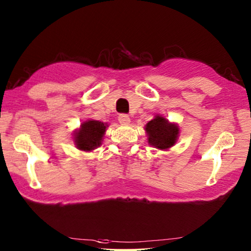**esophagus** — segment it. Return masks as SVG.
Instances as JSON below:
<instances>
[{
	"instance_id": "obj_1",
	"label": "esophagus",
	"mask_w": 251,
	"mask_h": 251,
	"mask_svg": "<svg viewBox=\"0 0 251 251\" xmlns=\"http://www.w3.org/2000/svg\"><path fill=\"white\" fill-rule=\"evenodd\" d=\"M118 122L123 125H127L129 124L130 118L128 117V115H126V114H120V115H118Z\"/></svg>"
}]
</instances>
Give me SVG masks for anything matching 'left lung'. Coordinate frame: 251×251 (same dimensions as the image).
Here are the masks:
<instances>
[{"mask_svg":"<svg viewBox=\"0 0 251 251\" xmlns=\"http://www.w3.org/2000/svg\"><path fill=\"white\" fill-rule=\"evenodd\" d=\"M148 141L151 146L159 149H168L175 145L179 134L176 124H170L166 118L157 116L146 125Z\"/></svg>","mask_w":251,"mask_h":251,"instance_id":"left-lung-1","label":"left lung"}]
</instances>
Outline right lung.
Returning <instances> with one entry per match:
<instances>
[{"label":"right lung","instance_id":"right-lung-1","mask_svg":"<svg viewBox=\"0 0 251 251\" xmlns=\"http://www.w3.org/2000/svg\"><path fill=\"white\" fill-rule=\"evenodd\" d=\"M106 125L99 121H88L81 125L79 131L75 135L76 147L84 151H91L101 145L102 137L105 133Z\"/></svg>","mask_w":251,"mask_h":251}]
</instances>
